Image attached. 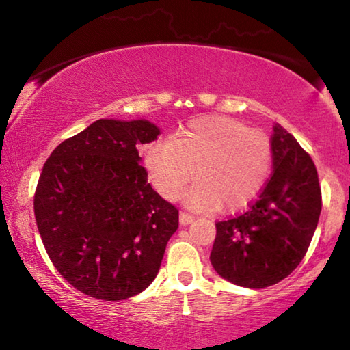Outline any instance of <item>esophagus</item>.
<instances>
[{"label":"esophagus","mask_w":350,"mask_h":350,"mask_svg":"<svg viewBox=\"0 0 350 350\" xmlns=\"http://www.w3.org/2000/svg\"><path fill=\"white\" fill-rule=\"evenodd\" d=\"M179 221H180V224H182V225H188V224H191V222L194 221V217H193L191 215H188V213H183V211H180V215H179Z\"/></svg>","instance_id":"obj_1"}]
</instances>
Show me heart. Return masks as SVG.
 I'll return each mask as SVG.
<instances>
[{
  "instance_id": "1",
  "label": "heart",
  "mask_w": 350,
  "mask_h": 350,
  "mask_svg": "<svg viewBox=\"0 0 350 350\" xmlns=\"http://www.w3.org/2000/svg\"><path fill=\"white\" fill-rule=\"evenodd\" d=\"M144 167L162 198L174 200L191 180L185 194L193 210L210 211L222 205L234 211L252 202L267 180L271 146L267 135L221 116L194 118L174 134L159 139L144 151Z\"/></svg>"
}]
</instances>
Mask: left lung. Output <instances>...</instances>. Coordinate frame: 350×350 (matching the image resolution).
Listing matches in <instances>:
<instances>
[{"mask_svg":"<svg viewBox=\"0 0 350 350\" xmlns=\"http://www.w3.org/2000/svg\"><path fill=\"white\" fill-rule=\"evenodd\" d=\"M270 144L273 174L247 211L216 224L210 254L219 276L247 288L273 286L298 267L321 213L309 154L278 123Z\"/></svg>","mask_w":350,"mask_h":350,"instance_id":"left-lung-1","label":"left lung"}]
</instances>
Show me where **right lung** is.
Listing matches in <instances>:
<instances>
[{"label":"right lung","instance_id":"add662e5","mask_svg":"<svg viewBox=\"0 0 350 350\" xmlns=\"http://www.w3.org/2000/svg\"><path fill=\"white\" fill-rule=\"evenodd\" d=\"M159 134L145 118H100L44 163L35 221L52 264L81 293L126 299L159 273L179 211L148 183L137 150Z\"/></svg>","mask_w":350,"mask_h":350}]
</instances>
